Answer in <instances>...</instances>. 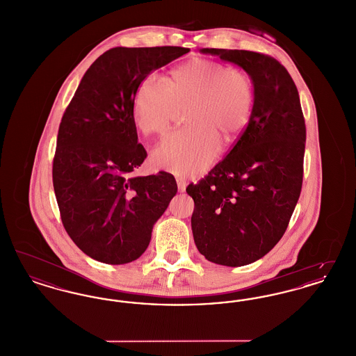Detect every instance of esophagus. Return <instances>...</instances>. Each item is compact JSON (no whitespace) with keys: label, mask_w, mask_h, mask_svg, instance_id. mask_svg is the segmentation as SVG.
<instances>
[{"label":"esophagus","mask_w":356,"mask_h":356,"mask_svg":"<svg viewBox=\"0 0 356 356\" xmlns=\"http://www.w3.org/2000/svg\"><path fill=\"white\" fill-rule=\"evenodd\" d=\"M176 183H177V188L180 192H184L186 188V177H181V176H177L176 177Z\"/></svg>","instance_id":"34e87169"}]
</instances>
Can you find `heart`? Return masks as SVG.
<instances>
[{
	"label": "heart",
	"instance_id": "b5f03b06",
	"mask_svg": "<svg viewBox=\"0 0 356 356\" xmlns=\"http://www.w3.org/2000/svg\"><path fill=\"white\" fill-rule=\"evenodd\" d=\"M254 104V83L241 69L196 57L170 72L168 85L144 79L134 100V115L143 135H163L177 109L186 128L172 132L153 151V164L175 175L205 168L218 151L245 128Z\"/></svg>",
	"mask_w": 356,
	"mask_h": 356
}]
</instances>
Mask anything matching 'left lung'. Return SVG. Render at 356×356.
Instances as JSON below:
<instances>
[{"instance_id": "1", "label": "left lung", "mask_w": 356, "mask_h": 356, "mask_svg": "<svg viewBox=\"0 0 356 356\" xmlns=\"http://www.w3.org/2000/svg\"><path fill=\"white\" fill-rule=\"evenodd\" d=\"M237 64L254 81L248 124L229 153L186 186L192 232L207 260L238 267L284 235L303 184L305 122L298 88L277 60L238 49H202Z\"/></svg>"}]
</instances>
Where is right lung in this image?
Instances as JSON below:
<instances>
[{
	"label": "right lung",
	"instance_id": "obj_1",
	"mask_svg": "<svg viewBox=\"0 0 356 356\" xmlns=\"http://www.w3.org/2000/svg\"><path fill=\"white\" fill-rule=\"evenodd\" d=\"M188 51L112 48L85 72L64 112L53 188L65 231L97 261L125 264L138 259L151 241L153 224L177 192L168 172L132 173L147 157L137 143L134 100L144 79Z\"/></svg>",
	"mask_w": 356,
	"mask_h": 356
}]
</instances>
